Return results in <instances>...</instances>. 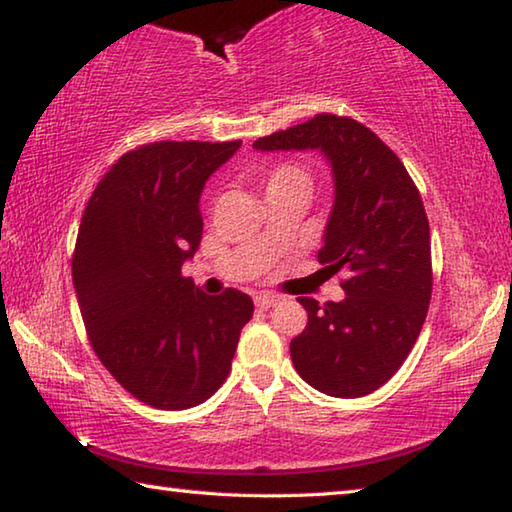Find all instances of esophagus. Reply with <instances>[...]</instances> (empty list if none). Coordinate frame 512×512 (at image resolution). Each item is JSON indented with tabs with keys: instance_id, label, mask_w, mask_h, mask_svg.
Wrapping results in <instances>:
<instances>
[{
	"instance_id": "esophagus-1",
	"label": "esophagus",
	"mask_w": 512,
	"mask_h": 512,
	"mask_svg": "<svg viewBox=\"0 0 512 512\" xmlns=\"http://www.w3.org/2000/svg\"><path fill=\"white\" fill-rule=\"evenodd\" d=\"M280 300H282V298L275 296V293H259V296H255V305H257L259 309H268V307L277 305V302H280Z\"/></svg>"
}]
</instances>
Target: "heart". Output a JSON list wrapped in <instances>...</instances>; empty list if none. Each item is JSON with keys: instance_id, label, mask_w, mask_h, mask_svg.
<instances>
[{"instance_id": "obj_1", "label": "heart", "mask_w": 512, "mask_h": 512, "mask_svg": "<svg viewBox=\"0 0 512 512\" xmlns=\"http://www.w3.org/2000/svg\"><path fill=\"white\" fill-rule=\"evenodd\" d=\"M262 180H264L266 196L282 192V189H296V187L307 189L309 192V187H311V178H309L307 169H302L296 162L275 164V167H271L264 173Z\"/></svg>"}]
</instances>
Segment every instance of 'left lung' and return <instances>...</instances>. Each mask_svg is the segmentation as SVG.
<instances>
[{
	"label": "left lung",
	"mask_w": 512,
	"mask_h": 512,
	"mask_svg": "<svg viewBox=\"0 0 512 512\" xmlns=\"http://www.w3.org/2000/svg\"><path fill=\"white\" fill-rule=\"evenodd\" d=\"M253 149H318L332 164L334 207L318 262L345 273V298H298L309 320L289 345L291 361L325 395L377 391L409 357L429 311L431 239L418 187L370 128L329 112L259 137Z\"/></svg>",
	"instance_id": "1"
}]
</instances>
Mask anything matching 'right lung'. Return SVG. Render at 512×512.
I'll return each instance as SVG.
<instances>
[{
	"label": "right lung",
	"instance_id": "right-lung-1",
	"mask_svg": "<svg viewBox=\"0 0 512 512\" xmlns=\"http://www.w3.org/2000/svg\"><path fill=\"white\" fill-rule=\"evenodd\" d=\"M241 146L153 142L128 151L85 205L72 257L81 316L99 361L153 409L205 402L228 377L253 300L207 296L183 264L203 237L201 192Z\"/></svg>",
	"mask_w": 512,
	"mask_h": 512
}]
</instances>
